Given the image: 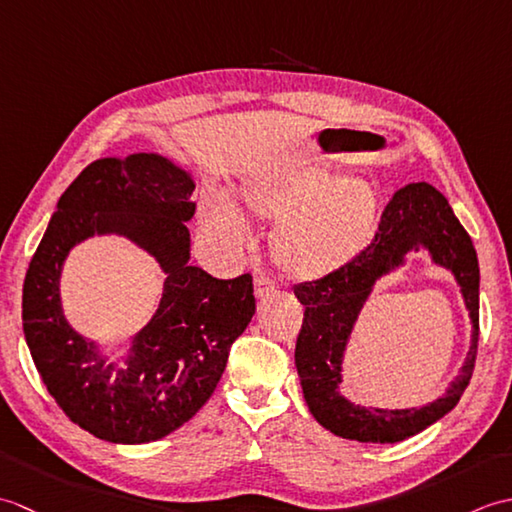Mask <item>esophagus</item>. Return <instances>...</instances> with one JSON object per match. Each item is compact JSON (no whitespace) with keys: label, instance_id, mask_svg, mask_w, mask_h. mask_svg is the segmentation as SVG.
I'll return each instance as SVG.
<instances>
[{"label":"esophagus","instance_id":"esophagus-1","mask_svg":"<svg viewBox=\"0 0 512 512\" xmlns=\"http://www.w3.org/2000/svg\"><path fill=\"white\" fill-rule=\"evenodd\" d=\"M277 290V284L268 275H257L255 277V297H268L270 292Z\"/></svg>","mask_w":512,"mask_h":512}]
</instances>
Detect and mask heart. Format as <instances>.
<instances>
[{
  "label": "heart",
  "mask_w": 512,
  "mask_h": 512,
  "mask_svg": "<svg viewBox=\"0 0 512 512\" xmlns=\"http://www.w3.org/2000/svg\"><path fill=\"white\" fill-rule=\"evenodd\" d=\"M242 202L255 217L279 222L275 257L290 277L317 281L339 273L365 248L378 215L372 184L310 169H273L242 182ZM202 226L217 242L242 250L253 242L244 211L220 191L202 198Z\"/></svg>",
  "instance_id": "b5f03b06"
}]
</instances>
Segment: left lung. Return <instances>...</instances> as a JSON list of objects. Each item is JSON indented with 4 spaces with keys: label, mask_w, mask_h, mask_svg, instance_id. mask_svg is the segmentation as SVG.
Instances as JSON below:
<instances>
[{
    "label": "left lung",
    "mask_w": 512,
    "mask_h": 512,
    "mask_svg": "<svg viewBox=\"0 0 512 512\" xmlns=\"http://www.w3.org/2000/svg\"><path fill=\"white\" fill-rule=\"evenodd\" d=\"M420 247L428 250L434 263L451 269L461 286L474 325L465 365L448 391L424 408L354 406L340 394V372L357 314L375 281L404 263L407 252ZM295 295L306 308L295 347L303 398L312 416L334 436L394 444L431 427L458 405L471 380L480 339V266L469 233L436 187L413 182L398 189L380 215L378 231L367 248L339 273L295 286Z\"/></svg>",
    "instance_id": "obj_1"
}]
</instances>
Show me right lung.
Here are the masks:
<instances>
[{"label": "right lung", "instance_id": "add662e5", "mask_svg": "<svg viewBox=\"0 0 512 512\" xmlns=\"http://www.w3.org/2000/svg\"><path fill=\"white\" fill-rule=\"evenodd\" d=\"M189 171L158 154L101 158L59 198L24 281L21 319L32 361L65 416L92 436L145 444L169 436L211 398L228 352L255 314L253 277L215 279L191 266ZM94 234H121L166 273L159 310L107 364L60 308L64 257Z\"/></svg>", "mask_w": 512, "mask_h": 512}]
</instances>
